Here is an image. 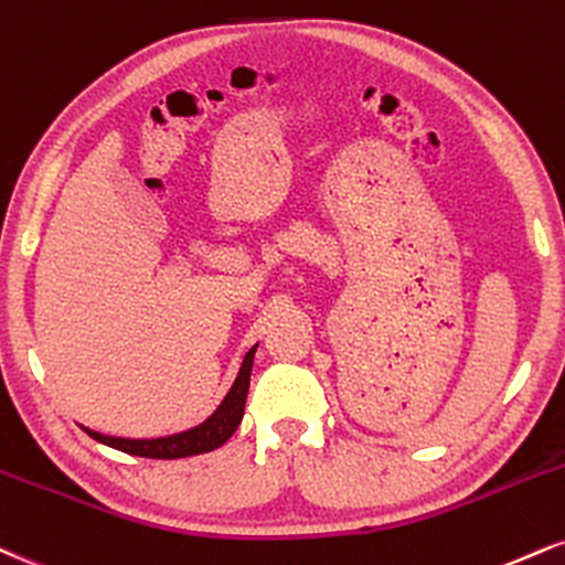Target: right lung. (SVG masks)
I'll list each match as a JSON object with an SVG mask.
<instances>
[{"label":"right lung","mask_w":565,"mask_h":565,"mask_svg":"<svg viewBox=\"0 0 565 565\" xmlns=\"http://www.w3.org/2000/svg\"><path fill=\"white\" fill-rule=\"evenodd\" d=\"M255 350L244 355V363L239 369V376H236L234 386H231L223 403L217 405V411L207 420H202L194 429L171 434V437L160 439H124V437H107V434L84 429L88 437L102 441V445L115 447V450L139 455V458H158V460H175V458H189V455H202L215 450L226 441L231 434L236 431V426L242 424L244 416V403H247L249 392V373H253V358Z\"/></svg>","instance_id":"1"}]
</instances>
